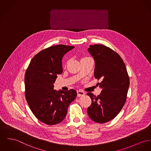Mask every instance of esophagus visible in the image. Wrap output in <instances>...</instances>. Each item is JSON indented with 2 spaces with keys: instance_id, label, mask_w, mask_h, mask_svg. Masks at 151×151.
Returning a JSON list of instances; mask_svg holds the SVG:
<instances>
[{
  "instance_id": "1",
  "label": "esophagus",
  "mask_w": 151,
  "mask_h": 151,
  "mask_svg": "<svg viewBox=\"0 0 151 151\" xmlns=\"http://www.w3.org/2000/svg\"><path fill=\"white\" fill-rule=\"evenodd\" d=\"M77 93H78V96L79 97L81 96H83V95H84V94H85V93H84V91H81V90H78V91H77Z\"/></svg>"
}]
</instances>
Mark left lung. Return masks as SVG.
<instances>
[{
    "mask_svg": "<svg viewBox=\"0 0 151 151\" xmlns=\"http://www.w3.org/2000/svg\"><path fill=\"white\" fill-rule=\"evenodd\" d=\"M88 51L94 58V77L101 81L96 85L102 91L98 96L87 93L92 101L87 113L93 121L104 124L114 118L125 104L129 78L123 60L110 47L96 44Z\"/></svg>",
    "mask_w": 151,
    "mask_h": 151,
    "instance_id": "obj_1",
    "label": "left lung"
}]
</instances>
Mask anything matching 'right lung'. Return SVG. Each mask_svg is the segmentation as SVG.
Wrapping results in <instances>:
<instances>
[{"label": "right lung", "mask_w": 151, "mask_h": 151, "mask_svg": "<svg viewBox=\"0 0 151 151\" xmlns=\"http://www.w3.org/2000/svg\"><path fill=\"white\" fill-rule=\"evenodd\" d=\"M74 47L58 45L46 48L35 55L26 70V101L35 117L47 125L61 122L67 115L70 104L77 96L73 89L53 90L57 75L63 72V58Z\"/></svg>", "instance_id": "right-lung-1"}]
</instances>
